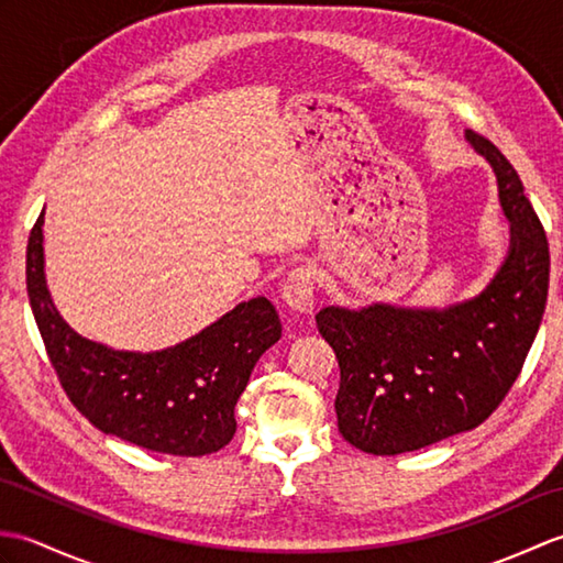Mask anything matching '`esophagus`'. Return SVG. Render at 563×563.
<instances>
[{
  "instance_id": "1",
  "label": "esophagus",
  "mask_w": 563,
  "mask_h": 563,
  "mask_svg": "<svg viewBox=\"0 0 563 563\" xmlns=\"http://www.w3.org/2000/svg\"><path fill=\"white\" fill-rule=\"evenodd\" d=\"M283 302L300 314H309L314 307V273L312 268L300 266L290 271L283 285Z\"/></svg>"
}]
</instances>
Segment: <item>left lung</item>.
Returning <instances> with one entry per match:
<instances>
[{
	"mask_svg": "<svg viewBox=\"0 0 563 563\" xmlns=\"http://www.w3.org/2000/svg\"><path fill=\"white\" fill-rule=\"evenodd\" d=\"M498 178L510 249L486 290L448 309L324 307L321 333L341 367V435L367 454L413 452L464 433L506 399L542 324L549 242L518 172L474 130Z\"/></svg>",
	"mask_w": 563,
	"mask_h": 563,
	"instance_id": "obj_1",
	"label": "left lung"
}]
</instances>
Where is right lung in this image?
Segmentation results:
<instances>
[{
    "mask_svg": "<svg viewBox=\"0 0 563 563\" xmlns=\"http://www.w3.org/2000/svg\"><path fill=\"white\" fill-rule=\"evenodd\" d=\"M26 288L47 357L91 426L152 452L200 457L234 438V406L258 357L280 339L266 297L236 305L196 336L157 353L113 351L71 331L43 271V212L26 249Z\"/></svg>",
    "mask_w": 563,
    "mask_h": 563,
    "instance_id": "obj_1",
    "label": "right lung"
}]
</instances>
